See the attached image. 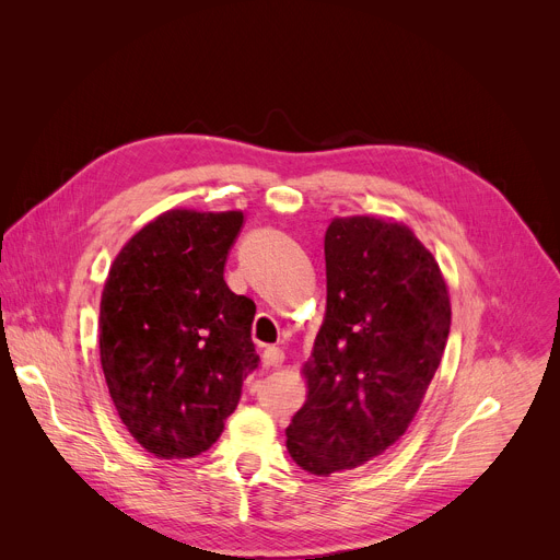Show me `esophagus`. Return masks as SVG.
Here are the masks:
<instances>
[{
    "label": "esophagus",
    "mask_w": 560,
    "mask_h": 560,
    "mask_svg": "<svg viewBox=\"0 0 560 560\" xmlns=\"http://www.w3.org/2000/svg\"><path fill=\"white\" fill-rule=\"evenodd\" d=\"M283 360H285L283 350H279V348H275V346H270V348L264 350V366H266V369H279V366L283 364Z\"/></svg>",
    "instance_id": "34e87169"
}]
</instances>
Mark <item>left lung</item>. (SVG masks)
<instances>
[{"label": "left lung", "instance_id": "1", "mask_svg": "<svg viewBox=\"0 0 560 560\" xmlns=\"http://www.w3.org/2000/svg\"><path fill=\"white\" fill-rule=\"evenodd\" d=\"M324 252L326 315L285 429L290 457L315 476L362 467L406 433L451 328L446 281L411 228L335 217Z\"/></svg>", "mask_w": 560, "mask_h": 560}]
</instances>
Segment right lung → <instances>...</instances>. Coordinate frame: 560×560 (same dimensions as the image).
<instances>
[{"mask_svg": "<svg viewBox=\"0 0 560 560\" xmlns=\"http://www.w3.org/2000/svg\"><path fill=\"white\" fill-rule=\"evenodd\" d=\"M243 212L167 210L118 252L100 299V364L131 438L163 460L208 451L259 366L257 306L225 261Z\"/></svg>", "mask_w": 560, "mask_h": 560, "instance_id": "right-lung-1", "label": "right lung"}]
</instances>
